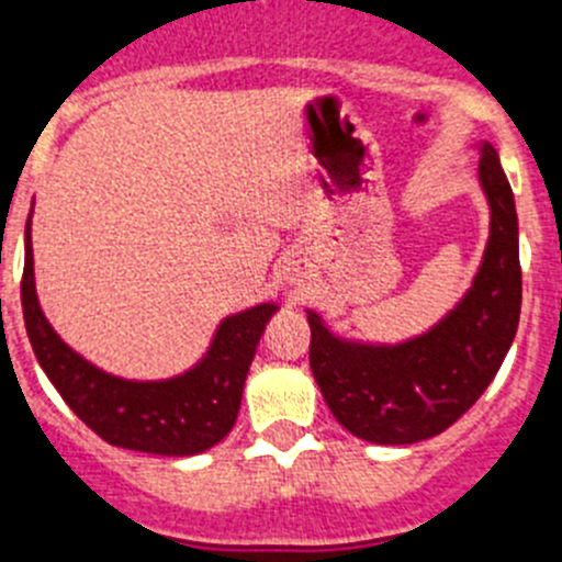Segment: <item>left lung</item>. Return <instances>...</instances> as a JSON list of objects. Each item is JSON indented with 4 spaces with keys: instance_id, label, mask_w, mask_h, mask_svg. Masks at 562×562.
Instances as JSON below:
<instances>
[{
    "instance_id": "1",
    "label": "left lung",
    "mask_w": 562,
    "mask_h": 562,
    "mask_svg": "<svg viewBox=\"0 0 562 562\" xmlns=\"http://www.w3.org/2000/svg\"><path fill=\"white\" fill-rule=\"evenodd\" d=\"M488 241L470 291L439 324L403 342L337 337L307 310L310 368L326 406L353 437L414 445L450 428L497 375L521 310L519 220L492 143H477Z\"/></svg>"
}]
</instances>
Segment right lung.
<instances>
[{
  "mask_svg": "<svg viewBox=\"0 0 562 562\" xmlns=\"http://www.w3.org/2000/svg\"><path fill=\"white\" fill-rule=\"evenodd\" d=\"M21 307L32 351L76 417L114 448L156 456H198L236 426L244 381L274 302L227 315L194 368L172 379H120L87 362L43 315L32 269V233L26 222Z\"/></svg>",
  "mask_w": 562,
  "mask_h": 562,
  "instance_id": "1",
  "label": "right lung"
}]
</instances>
